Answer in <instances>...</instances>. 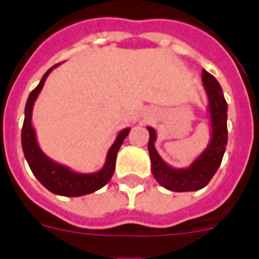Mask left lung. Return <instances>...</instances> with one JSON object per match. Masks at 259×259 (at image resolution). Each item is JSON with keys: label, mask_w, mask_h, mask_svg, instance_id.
Here are the masks:
<instances>
[{"label": "left lung", "mask_w": 259, "mask_h": 259, "mask_svg": "<svg viewBox=\"0 0 259 259\" xmlns=\"http://www.w3.org/2000/svg\"><path fill=\"white\" fill-rule=\"evenodd\" d=\"M202 83L207 96V110L210 115L211 134L206 149L203 150L188 167L176 168L163 161L155 149L157 134L153 127H146L149 131L148 150L152 163V172L155 180L172 192H193L206 187L214 174L221 166L222 158L227 145V102L222 88L211 74L202 70Z\"/></svg>", "instance_id": "8db88e82"}]
</instances>
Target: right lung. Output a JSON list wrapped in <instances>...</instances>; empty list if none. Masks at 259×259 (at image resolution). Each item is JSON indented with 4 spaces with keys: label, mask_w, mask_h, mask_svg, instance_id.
<instances>
[{
    "label": "right lung",
    "mask_w": 259,
    "mask_h": 259,
    "mask_svg": "<svg viewBox=\"0 0 259 259\" xmlns=\"http://www.w3.org/2000/svg\"><path fill=\"white\" fill-rule=\"evenodd\" d=\"M59 65V63H58ZM58 65L50 67L40 80L38 85L36 87L27 100L26 109H24V122L22 128V148L24 157L29 164V168L36 176V179L44 185L48 191L59 196L66 197H79L84 194L93 193V192L101 189L104 185L109 183L115 170L116 154L119 148L122 146L123 141L130 134V128H124L119 132L113 145L110 146L106 155V161L101 170L91 174H81L74 171L70 167L53 161L48 157L37 143L36 131L32 125V110L35 105L36 98L40 95L41 89L44 87L45 80L49 76L54 68Z\"/></svg>",
    "instance_id": "add662e5"
}]
</instances>
